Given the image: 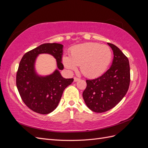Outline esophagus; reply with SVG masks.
Masks as SVG:
<instances>
[{"label": "esophagus", "instance_id": "34e87169", "mask_svg": "<svg viewBox=\"0 0 148 148\" xmlns=\"http://www.w3.org/2000/svg\"><path fill=\"white\" fill-rule=\"evenodd\" d=\"M78 80H79V78H77V77H74V82H78Z\"/></svg>", "mask_w": 148, "mask_h": 148}]
</instances>
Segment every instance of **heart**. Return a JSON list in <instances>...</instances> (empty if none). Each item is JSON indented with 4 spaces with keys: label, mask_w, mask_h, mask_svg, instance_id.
Returning <instances> with one entry per match:
<instances>
[{
    "label": "heart",
    "mask_w": 148,
    "mask_h": 148,
    "mask_svg": "<svg viewBox=\"0 0 148 148\" xmlns=\"http://www.w3.org/2000/svg\"><path fill=\"white\" fill-rule=\"evenodd\" d=\"M112 53L109 46L95 42L80 44L72 47L70 56L65 55L62 63L70 72L80 71L87 78L98 77L104 73L110 64Z\"/></svg>",
    "instance_id": "b5f03b06"
}]
</instances>
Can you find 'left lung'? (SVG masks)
<instances>
[{
    "label": "left lung",
    "instance_id": "left-lung-1",
    "mask_svg": "<svg viewBox=\"0 0 148 148\" xmlns=\"http://www.w3.org/2000/svg\"><path fill=\"white\" fill-rule=\"evenodd\" d=\"M114 53L109 69L99 78L86 80L83 99L89 109L97 113L112 109L126 95L130 82L128 58L114 44L107 43Z\"/></svg>",
    "mask_w": 148,
    "mask_h": 148
}]
</instances>
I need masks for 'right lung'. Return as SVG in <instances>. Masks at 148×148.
<instances>
[{
    "mask_svg": "<svg viewBox=\"0 0 148 148\" xmlns=\"http://www.w3.org/2000/svg\"><path fill=\"white\" fill-rule=\"evenodd\" d=\"M64 46L58 43L41 44L26 53L20 62L16 73V86L25 104L35 112L47 114L59 105L64 89L72 83L73 78H65L60 70L64 69ZM49 54L56 60L58 69L51 74L42 75L35 69L37 57Z\"/></svg>",
    "mask_w": 148,
    "mask_h": 148,
    "instance_id": "1",
    "label": "right lung"
}]
</instances>
